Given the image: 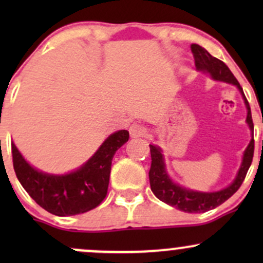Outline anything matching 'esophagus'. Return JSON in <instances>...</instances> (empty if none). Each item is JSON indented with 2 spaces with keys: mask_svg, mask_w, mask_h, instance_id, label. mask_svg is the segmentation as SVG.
I'll return each instance as SVG.
<instances>
[{
  "mask_svg": "<svg viewBox=\"0 0 263 263\" xmlns=\"http://www.w3.org/2000/svg\"><path fill=\"white\" fill-rule=\"evenodd\" d=\"M146 134H147L146 127L140 125V123H132V125L129 126V135H131V137L134 138L142 137V136H144Z\"/></svg>",
  "mask_w": 263,
  "mask_h": 263,
  "instance_id": "34e87169",
  "label": "esophagus"
}]
</instances>
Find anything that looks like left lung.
Returning a JSON list of instances; mask_svg holds the SVG:
<instances>
[{
    "label": "left lung",
    "instance_id": "1",
    "mask_svg": "<svg viewBox=\"0 0 263 263\" xmlns=\"http://www.w3.org/2000/svg\"><path fill=\"white\" fill-rule=\"evenodd\" d=\"M190 48H192V53L194 55L195 66H197L199 71L209 74L214 80L225 81V83L237 86V89L242 93V98L245 100V105L247 107L246 122L249 123L250 129L253 132L251 108H250L249 101H247L245 93H243L242 87L238 84V81L234 77V74L231 73L230 69L228 68V65L220 59L211 55L206 49H204L200 45L192 44ZM149 149L152 163H151L148 176L151 189H152L153 194L163 203L177 208V209L182 211H185V213H205V211L211 210L221 205L229 198L232 197L237 192V189L240 188L243 179H245L247 171H249L250 165L252 163L255 141H253L252 136L250 144L247 146L245 152H243L242 163H241V167L238 170V173L234 182L229 186H226L225 189L213 193L194 192V190L183 188L179 184L172 182L170 176L165 172V164L161 148L155 146V144H149Z\"/></svg>",
    "mask_w": 263,
    "mask_h": 263
}]
</instances>
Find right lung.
I'll list each match as a JSON object with an SVG mask.
<instances>
[{
	"instance_id": "right-lung-1",
	"label": "right lung",
	"mask_w": 263,
	"mask_h": 263,
	"mask_svg": "<svg viewBox=\"0 0 263 263\" xmlns=\"http://www.w3.org/2000/svg\"><path fill=\"white\" fill-rule=\"evenodd\" d=\"M128 137L126 129L108 136L83 167L64 176L33 168L12 142L13 168L20 183L39 206L57 216L78 215L96 208L106 197L112 158Z\"/></svg>"
}]
</instances>
